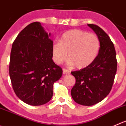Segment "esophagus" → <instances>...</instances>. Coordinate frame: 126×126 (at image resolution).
Here are the masks:
<instances>
[{"mask_svg": "<svg viewBox=\"0 0 126 126\" xmlns=\"http://www.w3.org/2000/svg\"><path fill=\"white\" fill-rule=\"evenodd\" d=\"M70 73V72L69 70L65 69H63V74H69Z\"/></svg>", "mask_w": 126, "mask_h": 126, "instance_id": "1", "label": "esophagus"}]
</instances>
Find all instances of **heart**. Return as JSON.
Returning <instances> with one entry per match:
<instances>
[{"mask_svg":"<svg viewBox=\"0 0 126 126\" xmlns=\"http://www.w3.org/2000/svg\"><path fill=\"white\" fill-rule=\"evenodd\" d=\"M100 49V40L96 34L80 30H72L62 34L59 42L52 45V59L61 64L67 58L68 64L82 69L92 64Z\"/></svg>","mask_w":126,"mask_h":126,"instance_id":"b5f03b06","label":"heart"}]
</instances>
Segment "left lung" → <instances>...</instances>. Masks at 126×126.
Segmentation results:
<instances>
[{"label":"left lung","instance_id":"1","mask_svg":"<svg viewBox=\"0 0 126 126\" xmlns=\"http://www.w3.org/2000/svg\"><path fill=\"white\" fill-rule=\"evenodd\" d=\"M88 25L100 40L99 52L92 64L71 72L76 80L71 90L72 97L83 106L95 105L106 97L111 90L117 70L116 51L109 36L97 25Z\"/></svg>","mask_w":126,"mask_h":126}]
</instances>
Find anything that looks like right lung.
<instances>
[{"label":"right lung","mask_w":126,"mask_h":126,"mask_svg":"<svg viewBox=\"0 0 126 126\" xmlns=\"http://www.w3.org/2000/svg\"><path fill=\"white\" fill-rule=\"evenodd\" d=\"M38 21L26 26L14 41L9 64L12 88L25 103L39 106L49 101L54 83L62 75L52 61L53 41Z\"/></svg>","instance_id":"add662e5"}]
</instances>
